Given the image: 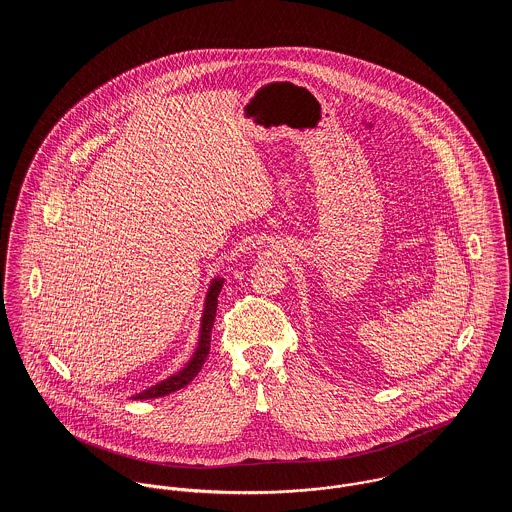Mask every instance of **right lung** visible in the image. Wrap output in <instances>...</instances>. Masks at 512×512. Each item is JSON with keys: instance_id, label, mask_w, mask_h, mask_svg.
Masks as SVG:
<instances>
[{"instance_id": "add662e5", "label": "right lung", "mask_w": 512, "mask_h": 512, "mask_svg": "<svg viewBox=\"0 0 512 512\" xmlns=\"http://www.w3.org/2000/svg\"><path fill=\"white\" fill-rule=\"evenodd\" d=\"M222 284H224V278H220V276L211 280V286L207 290L205 303H203L199 341H197L195 353L187 361V365L181 366L177 372H173L165 380H161V382L149 386L146 390L134 394L132 400H149V398L167 396V394L187 386L201 372V368H203L207 357H209V351H211V333H213V325H215V317H217V303H219V293L222 290Z\"/></svg>"}]
</instances>
